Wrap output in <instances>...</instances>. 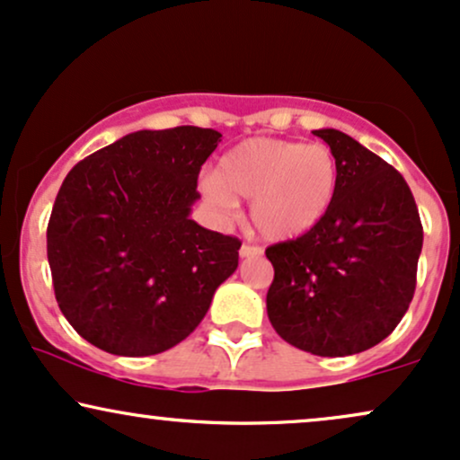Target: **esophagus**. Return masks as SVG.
Masks as SVG:
<instances>
[{"instance_id":"1","label":"esophagus","mask_w":460,"mask_h":460,"mask_svg":"<svg viewBox=\"0 0 460 460\" xmlns=\"http://www.w3.org/2000/svg\"><path fill=\"white\" fill-rule=\"evenodd\" d=\"M261 254V248L259 246H251V244H242L240 248V257L248 259V257H259Z\"/></svg>"}]
</instances>
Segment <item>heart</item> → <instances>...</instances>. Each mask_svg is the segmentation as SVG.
I'll return each instance as SVG.
<instances>
[{"label": "heart", "instance_id": "1", "mask_svg": "<svg viewBox=\"0 0 460 460\" xmlns=\"http://www.w3.org/2000/svg\"><path fill=\"white\" fill-rule=\"evenodd\" d=\"M339 163L328 146L257 137L231 147L201 190L223 214L251 199L254 229L265 240L287 242L313 231L334 206Z\"/></svg>", "mask_w": 460, "mask_h": 460}]
</instances>
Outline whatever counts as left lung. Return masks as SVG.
I'll use <instances>...</instances> for the list:
<instances>
[{
  "mask_svg": "<svg viewBox=\"0 0 460 460\" xmlns=\"http://www.w3.org/2000/svg\"><path fill=\"white\" fill-rule=\"evenodd\" d=\"M339 163L328 216L297 240L270 246L268 317L280 339L323 358L353 356L392 334L416 291L422 223L407 181L334 128L313 130Z\"/></svg>",
  "mask_w": 460,
  "mask_h": 460,
  "instance_id": "left-lung-1",
  "label": "left lung"
}]
</instances>
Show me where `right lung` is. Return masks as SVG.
<instances>
[{"label": "right lung", "instance_id": "obj_1", "mask_svg": "<svg viewBox=\"0 0 460 460\" xmlns=\"http://www.w3.org/2000/svg\"><path fill=\"white\" fill-rule=\"evenodd\" d=\"M220 132L137 130L75 164L47 229L59 311L113 356L175 347L235 272L242 242L190 218Z\"/></svg>", "mask_w": 460, "mask_h": 460}]
</instances>
